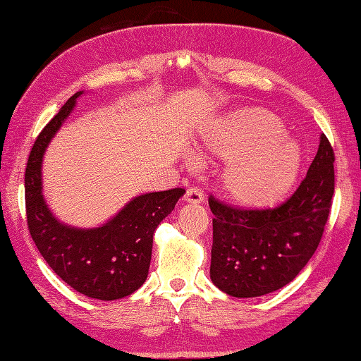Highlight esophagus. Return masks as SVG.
<instances>
[{
    "instance_id": "1",
    "label": "esophagus",
    "mask_w": 361,
    "mask_h": 361,
    "mask_svg": "<svg viewBox=\"0 0 361 361\" xmlns=\"http://www.w3.org/2000/svg\"><path fill=\"white\" fill-rule=\"evenodd\" d=\"M183 200H185L187 202H192V204H201V202H204V193L198 187H190L187 190L185 196H183Z\"/></svg>"
}]
</instances>
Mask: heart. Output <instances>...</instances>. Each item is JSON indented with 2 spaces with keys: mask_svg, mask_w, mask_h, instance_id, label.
I'll use <instances>...</instances> for the list:
<instances>
[{
  "mask_svg": "<svg viewBox=\"0 0 361 361\" xmlns=\"http://www.w3.org/2000/svg\"><path fill=\"white\" fill-rule=\"evenodd\" d=\"M283 135L280 121L257 108L231 113L204 135V151L228 160L220 182L231 202L264 209L290 192L300 173L302 152Z\"/></svg>",
  "mask_w": 361,
  "mask_h": 361,
  "instance_id": "b5f03b06",
  "label": "heart"
}]
</instances>
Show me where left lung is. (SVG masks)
Returning <instances> with one entry per match:
<instances>
[{
  "label": "left lung",
  "instance_id": "1",
  "mask_svg": "<svg viewBox=\"0 0 361 361\" xmlns=\"http://www.w3.org/2000/svg\"><path fill=\"white\" fill-rule=\"evenodd\" d=\"M335 154L322 133L307 178L274 209H237L209 196L214 214L210 280L228 295L250 298L289 284L314 255L335 192Z\"/></svg>",
  "mask_w": 361,
  "mask_h": 361
}]
</instances>
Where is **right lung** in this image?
<instances>
[{
	"label": "right lung",
	"instance_id": "add662e5",
	"mask_svg": "<svg viewBox=\"0 0 361 361\" xmlns=\"http://www.w3.org/2000/svg\"><path fill=\"white\" fill-rule=\"evenodd\" d=\"M81 94H73L34 141L25 171L26 221L40 255L61 280L86 297L118 300L146 281L155 229L185 190L140 195L110 221L92 229L72 228L54 219L42 195V159Z\"/></svg>",
	"mask_w": 361,
	"mask_h": 361
}]
</instances>
